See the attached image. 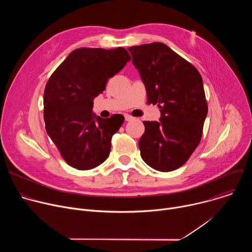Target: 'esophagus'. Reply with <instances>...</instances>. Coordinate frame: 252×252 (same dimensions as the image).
<instances>
[{
	"mask_svg": "<svg viewBox=\"0 0 252 252\" xmlns=\"http://www.w3.org/2000/svg\"><path fill=\"white\" fill-rule=\"evenodd\" d=\"M125 119H126V122H129V121H131V120H133V118L131 117V116H129V115H125Z\"/></svg>",
	"mask_w": 252,
	"mask_h": 252,
	"instance_id": "esophagus-1",
	"label": "esophagus"
}]
</instances>
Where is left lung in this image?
Returning a JSON list of instances; mask_svg holds the SVG:
<instances>
[{
	"mask_svg": "<svg viewBox=\"0 0 252 252\" xmlns=\"http://www.w3.org/2000/svg\"><path fill=\"white\" fill-rule=\"evenodd\" d=\"M146 86L148 102L160 109V122H143L141 158L159 171L183 166L199 145L207 102L198 70L162 43L127 49Z\"/></svg>",
	"mask_w": 252,
	"mask_h": 252,
	"instance_id": "1",
	"label": "left lung"
}]
</instances>
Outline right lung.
Returning a JSON list of instances; mask_svg holds the SVG:
<instances>
[{"mask_svg":"<svg viewBox=\"0 0 252 252\" xmlns=\"http://www.w3.org/2000/svg\"><path fill=\"white\" fill-rule=\"evenodd\" d=\"M124 48H80L71 52L50 77L44 92L46 130L64 161L77 169H92L110 155L112 137L123 115L101 119L93 114V99L129 62Z\"/></svg>","mask_w":252,"mask_h":252,"instance_id":"1","label":"right lung"}]
</instances>
